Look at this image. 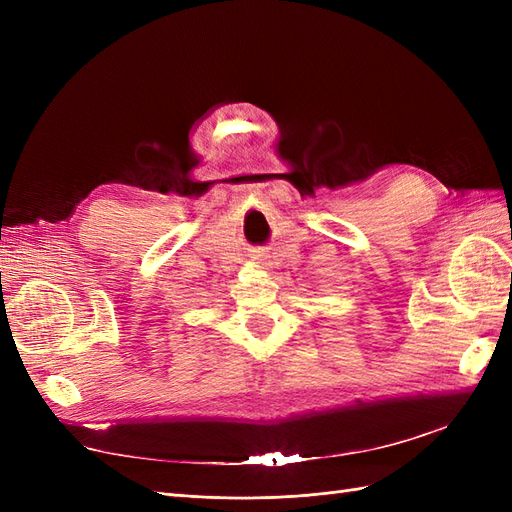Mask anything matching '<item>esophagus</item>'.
Here are the masks:
<instances>
[{"label": "esophagus", "mask_w": 512, "mask_h": 512, "mask_svg": "<svg viewBox=\"0 0 512 512\" xmlns=\"http://www.w3.org/2000/svg\"><path fill=\"white\" fill-rule=\"evenodd\" d=\"M258 262H260V265H267V262H265V258H256Z\"/></svg>", "instance_id": "34e87169"}]
</instances>
